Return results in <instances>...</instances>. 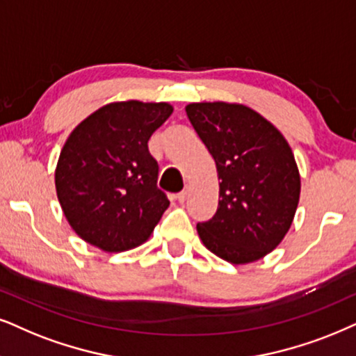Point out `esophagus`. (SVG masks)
Listing matches in <instances>:
<instances>
[{
    "mask_svg": "<svg viewBox=\"0 0 356 356\" xmlns=\"http://www.w3.org/2000/svg\"><path fill=\"white\" fill-rule=\"evenodd\" d=\"M187 197H188V191L186 188V191L179 192V193H177V197H175V199H177L179 204H184V202L187 200Z\"/></svg>",
    "mask_w": 356,
    "mask_h": 356,
    "instance_id": "esophagus-1",
    "label": "esophagus"
}]
</instances>
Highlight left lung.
Segmentation results:
<instances>
[{"label":"left lung","instance_id":"left-lung-1","mask_svg":"<svg viewBox=\"0 0 356 356\" xmlns=\"http://www.w3.org/2000/svg\"><path fill=\"white\" fill-rule=\"evenodd\" d=\"M186 113L220 181L217 213L197 225L202 243L232 264L264 258L284 240L299 204L300 174L289 143L241 103H188Z\"/></svg>","mask_w":356,"mask_h":356}]
</instances>
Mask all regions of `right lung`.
I'll return each mask as SVG.
<instances>
[{
	"label": "right lung",
	"mask_w": 356,
	"mask_h": 356,
	"mask_svg": "<svg viewBox=\"0 0 356 356\" xmlns=\"http://www.w3.org/2000/svg\"><path fill=\"white\" fill-rule=\"evenodd\" d=\"M172 111L165 102H113L69 134L56 168L57 199L88 245L121 253L149 240L169 200L156 186L147 141Z\"/></svg>",
	"instance_id": "1"
}]
</instances>
